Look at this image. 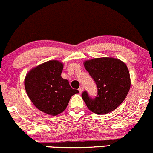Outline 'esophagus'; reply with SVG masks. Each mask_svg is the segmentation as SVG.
Masks as SVG:
<instances>
[{
	"mask_svg": "<svg viewBox=\"0 0 153 153\" xmlns=\"http://www.w3.org/2000/svg\"><path fill=\"white\" fill-rule=\"evenodd\" d=\"M83 89H84V88H83V87H82V86H80V87L79 88H78L79 92H80V93H82V91H83Z\"/></svg>",
	"mask_w": 153,
	"mask_h": 153,
	"instance_id": "1",
	"label": "esophagus"
}]
</instances>
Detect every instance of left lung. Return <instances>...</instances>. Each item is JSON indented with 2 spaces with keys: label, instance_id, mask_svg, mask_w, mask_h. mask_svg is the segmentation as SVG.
I'll return each instance as SVG.
<instances>
[{
  "label": "left lung",
  "instance_id": "1",
  "mask_svg": "<svg viewBox=\"0 0 153 153\" xmlns=\"http://www.w3.org/2000/svg\"><path fill=\"white\" fill-rule=\"evenodd\" d=\"M84 66L97 87L95 97H91L86 91L82 92V98L88 108L97 114H105L116 109L130 88L127 65L118 59L101 57L85 61Z\"/></svg>",
  "mask_w": 153,
  "mask_h": 153
}]
</instances>
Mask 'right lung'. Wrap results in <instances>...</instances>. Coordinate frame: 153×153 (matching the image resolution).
<instances>
[{
	"instance_id": "1",
	"label": "right lung",
	"mask_w": 153,
	"mask_h": 153,
	"mask_svg": "<svg viewBox=\"0 0 153 153\" xmlns=\"http://www.w3.org/2000/svg\"><path fill=\"white\" fill-rule=\"evenodd\" d=\"M62 68L59 61H48L29 71L24 80L26 94L34 106L50 115L62 113L71 96L79 92L61 77Z\"/></svg>"
}]
</instances>
